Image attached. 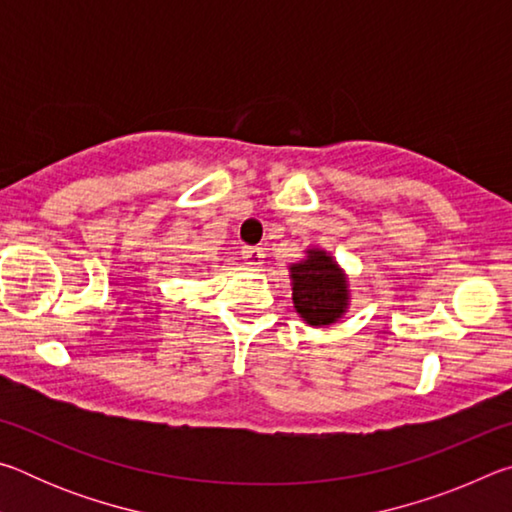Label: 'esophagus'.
<instances>
[{
    "label": "esophagus",
    "instance_id": "esophagus-1",
    "mask_svg": "<svg viewBox=\"0 0 512 512\" xmlns=\"http://www.w3.org/2000/svg\"><path fill=\"white\" fill-rule=\"evenodd\" d=\"M241 257H244V262L248 266H262L264 250L257 248V246H244V248H241Z\"/></svg>",
    "mask_w": 512,
    "mask_h": 512
}]
</instances>
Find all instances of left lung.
Returning a JSON list of instances; mask_svg holds the SVG:
<instances>
[{
    "label": "left lung",
    "instance_id": "8db88e82",
    "mask_svg": "<svg viewBox=\"0 0 512 512\" xmlns=\"http://www.w3.org/2000/svg\"><path fill=\"white\" fill-rule=\"evenodd\" d=\"M293 305L307 325L323 327L339 320L350 302L348 277L332 255L309 248L307 257L291 264Z\"/></svg>",
    "mask_w": 512,
    "mask_h": 512
}]
</instances>
